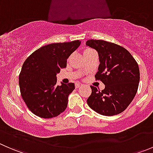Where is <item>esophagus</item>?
Here are the masks:
<instances>
[{
    "label": "esophagus",
    "instance_id": "1",
    "mask_svg": "<svg viewBox=\"0 0 153 153\" xmlns=\"http://www.w3.org/2000/svg\"><path fill=\"white\" fill-rule=\"evenodd\" d=\"M81 86V84H79V83H78V84H75V87H76V88H79Z\"/></svg>",
    "mask_w": 153,
    "mask_h": 153
}]
</instances>
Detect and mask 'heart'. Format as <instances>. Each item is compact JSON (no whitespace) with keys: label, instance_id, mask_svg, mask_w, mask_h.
Returning <instances> with one entry per match:
<instances>
[{"label":"heart","instance_id":"heart-1","mask_svg":"<svg viewBox=\"0 0 153 153\" xmlns=\"http://www.w3.org/2000/svg\"><path fill=\"white\" fill-rule=\"evenodd\" d=\"M92 49H86L85 50H84V55H85V54H86V53H89V52H92Z\"/></svg>","mask_w":153,"mask_h":153}]
</instances>
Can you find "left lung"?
Here are the masks:
<instances>
[{"instance_id":"8db88e82","label":"left lung","mask_w":153,"mask_h":153,"mask_svg":"<svg viewBox=\"0 0 153 153\" xmlns=\"http://www.w3.org/2000/svg\"><path fill=\"white\" fill-rule=\"evenodd\" d=\"M86 46L98 52L100 64L95 79L105 85L102 91L91 86L89 107L106 116L118 115L133 100L140 81L136 61L124 47L102 40H89Z\"/></svg>"}]
</instances>
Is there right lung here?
I'll return each mask as SVG.
<instances>
[{
  "mask_svg": "<svg viewBox=\"0 0 153 153\" xmlns=\"http://www.w3.org/2000/svg\"><path fill=\"white\" fill-rule=\"evenodd\" d=\"M80 45L79 40L48 44L24 61L19 75L20 90L27 107L35 115L54 118L67 107L68 96L75 89V84L56 85V75L67 67V58Z\"/></svg>",
  "mask_w": 153,
  "mask_h": 153,
  "instance_id": "right-lung-1",
  "label": "right lung"
}]
</instances>
